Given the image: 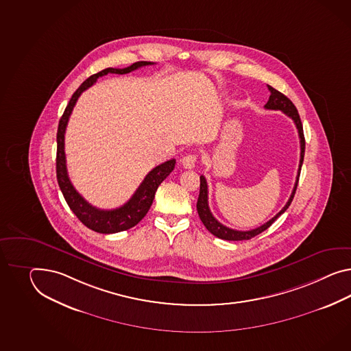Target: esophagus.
Wrapping results in <instances>:
<instances>
[{"instance_id":"34e87169","label":"esophagus","mask_w":351,"mask_h":351,"mask_svg":"<svg viewBox=\"0 0 351 351\" xmlns=\"http://www.w3.org/2000/svg\"><path fill=\"white\" fill-rule=\"evenodd\" d=\"M197 154H189L181 158V165H182L184 169H194L195 165H197Z\"/></svg>"}]
</instances>
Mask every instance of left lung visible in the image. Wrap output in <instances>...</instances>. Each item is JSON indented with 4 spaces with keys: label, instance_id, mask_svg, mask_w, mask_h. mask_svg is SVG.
<instances>
[{
    "label": "left lung",
    "instance_id": "left-lung-1",
    "mask_svg": "<svg viewBox=\"0 0 351 351\" xmlns=\"http://www.w3.org/2000/svg\"><path fill=\"white\" fill-rule=\"evenodd\" d=\"M267 88L270 91V97H269V100L266 103L265 109H269V110H280V112H284L285 115H288L289 118L293 119L295 127L298 129L300 142V169H298V173H297V180H295V184H294V188H293V191H291L289 200L287 202V204L284 206L282 210L276 214L275 217H273L270 221H267L263 226L257 227L255 230H251V231H236V230H232V228L223 226L222 223L218 222L214 218L213 214H212L210 209H209V206H208V185H206V180L202 175L200 176V191H199V197H197V214H199L203 224L206 226V230L210 232L212 234H214L215 237H218V239H227V241H243V239H252V237H255L257 234H260L261 232L265 231L289 208L291 200L294 197V194H295L297 186H298L300 169H302V163H303V158H304V148H306V141H304V134H303V127H302L300 114H298L297 108L294 106V104L291 103V100L285 95L282 94L278 90H275L270 85H267Z\"/></svg>",
    "mask_w": 351,
    "mask_h": 351
}]
</instances>
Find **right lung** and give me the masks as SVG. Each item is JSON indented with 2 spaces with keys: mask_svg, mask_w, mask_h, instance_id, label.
Returning <instances> with one entry per match:
<instances>
[{
  "mask_svg": "<svg viewBox=\"0 0 351 351\" xmlns=\"http://www.w3.org/2000/svg\"><path fill=\"white\" fill-rule=\"evenodd\" d=\"M149 64H154V63L141 60V62L133 63L127 69H105L101 72L87 78L85 82H82V85L78 87L76 93L72 95L69 105L60 118V124H58L56 163H57V180H58L60 191L71 208V210L76 214L78 219L84 223L87 228L99 232V233L109 234V233L125 231L141 222L154 203V194L157 191V188L175 169L176 161L172 158V160H169L166 162L156 166L154 169L148 172V175L142 181L139 188L136 190L133 197H130L124 206H119L117 209H112V210L99 209L96 206H91L90 203H87L85 199L78 194L76 189L73 188V185L69 180L67 166H66V154H64L66 127H67L71 112L73 110L80 95L82 94L88 87L94 85L97 78L105 76L108 73L124 75V73H129L134 69L149 66Z\"/></svg>",
  "mask_w": 351,
  "mask_h": 351,
  "instance_id": "1",
  "label": "right lung"
}]
</instances>
